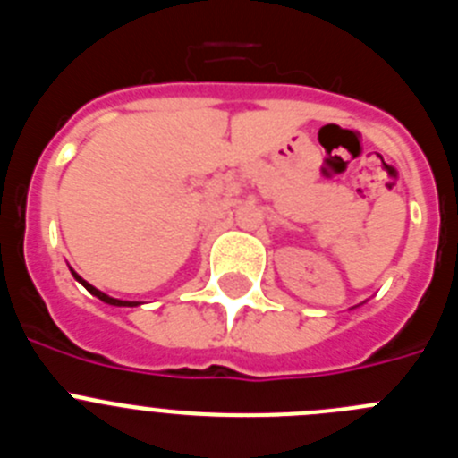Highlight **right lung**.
Segmentation results:
<instances>
[{
    "instance_id": "obj_1",
    "label": "right lung",
    "mask_w": 458,
    "mask_h": 458,
    "mask_svg": "<svg viewBox=\"0 0 458 458\" xmlns=\"http://www.w3.org/2000/svg\"><path fill=\"white\" fill-rule=\"evenodd\" d=\"M75 275V273H72ZM75 279H78V282H82L84 286H87V291L89 293H93V295H98L100 301L103 302H107V305H119V307H132V305H137V302H128V301H116V298H109V295H105L103 291H98V289H93L91 284H87V282H84L82 277H80V275H75Z\"/></svg>"
}]
</instances>
